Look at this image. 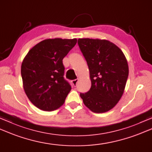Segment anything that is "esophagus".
I'll use <instances>...</instances> for the list:
<instances>
[{
  "label": "esophagus",
  "instance_id": "1",
  "mask_svg": "<svg viewBox=\"0 0 152 152\" xmlns=\"http://www.w3.org/2000/svg\"><path fill=\"white\" fill-rule=\"evenodd\" d=\"M78 82V79H75V80H73L72 81V84L74 85V86H76L77 85V83Z\"/></svg>",
  "mask_w": 152,
  "mask_h": 152
}]
</instances>
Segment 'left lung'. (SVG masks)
<instances>
[{
    "mask_svg": "<svg viewBox=\"0 0 152 152\" xmlns=\"http://www.w3.org/2000/svg\"><path fill=\"white\" fill-rule=\"evenodd\" d=\"M78 44L91 82L90 90L80 96L92 112L108 111L117 105L125 88L129 76L125 56L116 45L105 39H78Z\"/></svg>",
    "mask_w": 152,
    "mask_h": 152,
    "instance_id": "8db88e82",
    "label": "left lung"
}]
</instances>
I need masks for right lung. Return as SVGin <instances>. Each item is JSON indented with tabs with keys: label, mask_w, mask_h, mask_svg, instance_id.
<instances>
[{
	"label": "right lung",
	"mask_w": 152,
	"mask_h": 152,
	"mask_svg": "<svg viewBox=\"0 0 152 152\" xmlns=\"http://www.w3.org/2000/svg\"><path fill=\"white\" fill-rule=\"evenodd\" d=\"M76 43V39H45L25 56L21 66L23 89L37 108L52 111L63 105L71 86L64 78L62 59Z\"/></svg>",
	"instance_id": "1"
}]
</instances>
